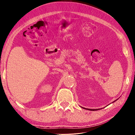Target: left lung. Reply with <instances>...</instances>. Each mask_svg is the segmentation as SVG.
I'll list each match as a JSON object with an SVG mask.
<instances>
[{
  "instance_id": "obj_1",
  "label": "left lung",
  "mask_w": 135,
  "mask_h": 135,
  "mask_svg": "<svg viewBox=\"0 0 135 135\" xmlns=\"http://www.w3.org/2000/svg\"><path fill=\"white\" fill-rule=\"evenodd\" d=\"M115 100V101H116ZM83 108H85V109H86L85 108H84V107H82ZM88 110H91V111H95V110H99V109H88Z\"/></svg>"
}]
</instances>
